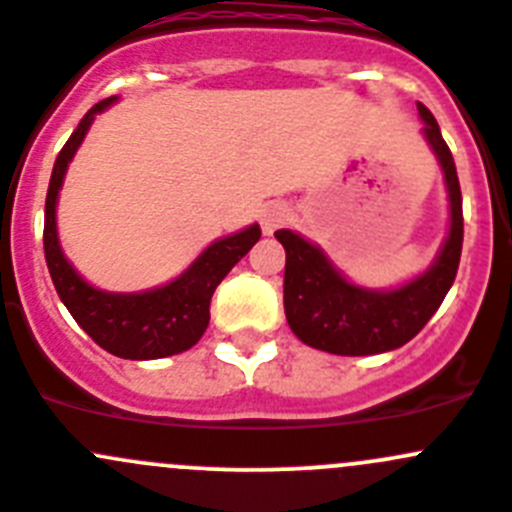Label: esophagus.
Returning a JSON list of instances; mask_svg holds the SVG:
<instances>
[{
	"label": "esophagus",
	"instance_id": "esophagus-1",
	"mask_svg": "<svg viewBox=\"0 0 512 512\" xmlns=\"http://www.w3.org/2000/svg\"><path fill=\"white\" fill-rule=\"evenodd\" d=\"M286 221H289V208L284 203H271V206L261 211V228H264V233H274Z\"/></svg>",
	"mask_w": 512,
	"mask_h": 512
}]
</instances>
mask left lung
Instances as JSON below:
<instances>
[{
  "label": "left lung",
  "mask_w": 512,
  "mask_h": 512,
  "mask_svg": "<svg viewBox=\"0 0 512 512\" xmlns=\"http://www.w3.org/2000/svg\"><path fill=\"white\" fill-rule=\"evenodd\" d=\"M425 135L445 170L450 193V236L430 271L397 291H364L334 271L324 253L291 231H276L286 248L284 311L291 332L309 347L342 357H364L397 349L422 332L440 309L457 276L462 253V193L455 160L442 140L440 125L417 102Z\"/></svg>",
  "instance_id": "1"
}]
</instances>
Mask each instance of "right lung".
<instances>
[{"instance_id": "right-lung-1", "label": "right lung", "mask_w": 512, "mask_h": 512, "mask_svg": "<svg viewBox=\"0 0 512 512\" xmlns=\"http://www.w3.org/2000/svg\"><path fill=\"white\" fill-rule=\"evenodd\" d=\"M113 97L92 105L85 118L60 150L52 168L45 201V259L52 284L65 301L77 324L105 352L123 359H160L186 352L206 332L211 319V299L228 271L251 251L261 238V228L251 226L241 233L221 238L201 253V259L168 286L145 294H105L87 286L62 256L55 228V203L65 178L67 163L80 148L95 113L105 110Z\"/></svg>"}]
</instances>
